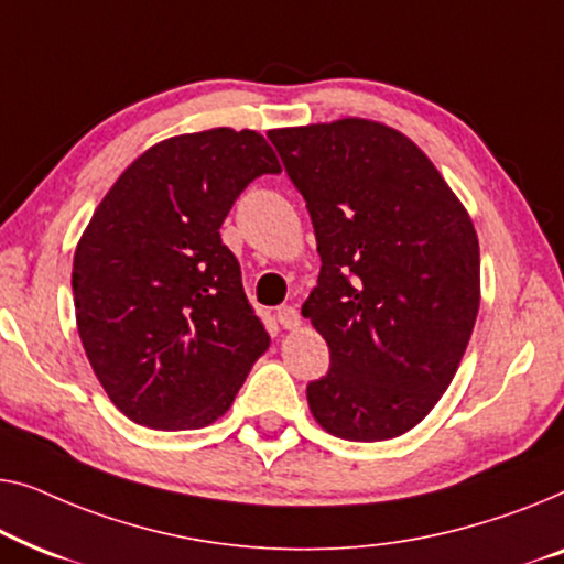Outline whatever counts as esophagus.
Instances as JSON below:
<instances>
[{"label":"esophagus","mask_w":564,"mask_h":564,"mask_svg":"<svg viewBox=\"0 0 564 564\" xmlns=\"http://www.w3.org/2000/svg\"><path fill=\"white\" fill-rule=\"evenodd\" d=\"M275 319H279V324H281L283 329H296L299 324H301V314H299L296 306L283 304V306L275 308Z\"/></svg>","instance_id":"1"}]
</instances>
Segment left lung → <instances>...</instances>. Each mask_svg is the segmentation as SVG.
Returning a JSON list of instances; mask_svg holds the SVG:
<instances>
[{"label":"left lung","instance_id":"1","mask_svg":"<svg viewBox=\"0 0 564 564\" xmlns=\"http://www.w3.org/2000/svg\"><path fill=\"white\" fill-rule=\"evenodd\" d=\"M268 138L304 196L322 271L301 306L329 345L306 386L335 437L409 432L455 378L480 306L478 235L406 134L368 120L289 127Z\"/></svg>","mask_w":564,"mask_h":564}]
</instances>
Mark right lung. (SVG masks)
<instances>
[{"label": "right lung", "instance_id": "right-lung-1", "mask_svg": "<svg viewBox=\"0 0 564 564\" xmlns=\"http://www.w3.org/2000/svg\"><path fill=\"white\" fill-rule=\"evenodd\" d=\"M279 171L252 130L181 134L142 153L94 212L74 256L76 324L132 422L212 424L271 345L219 227L250 181Z\"/></svg>", "mask_w": 564, "mask_h": 564}]
</instances>
